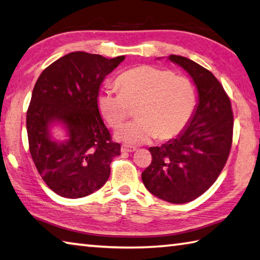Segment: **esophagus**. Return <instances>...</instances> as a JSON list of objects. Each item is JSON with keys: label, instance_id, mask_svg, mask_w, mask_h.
I'll return each instance as SVG.
<instances>
[{"label": "esophagus", "instance_id": "1", "mask_svg": "<svg viewBox=\"0 0 260 260\" xmlns=\"http://www.w3.org/2000/svg\"><path fill=\"white\" fill-rule=\"evenodd\" d=\"M121 152H134L136 151L135 146H131V145H121Z\"/></svg>", "mask_w": 260, "mask_h": 260}]
</instances>
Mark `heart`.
I'll use <instances>...</instances> for the list:
<instances>
[{"label":"heart","mask_w":260,"mask_h":260,"mask_svg":"<svg viewBox=\"0 0 260 260\" xmlns=\"http://www.w3.org/2000/svg\"><path fill=\"white\" fill-rule=\"evenodd\" d=\"M119 91L102 88L96 107L108 125L119 126L136 107L138 119L117 129V140L144 144L157 136L171 140L185 128L198 105V87L191 78L176 76L171 69L143 64L121 73L116 79Z\"/></svg>","instance_id":"1"}]
</instances>
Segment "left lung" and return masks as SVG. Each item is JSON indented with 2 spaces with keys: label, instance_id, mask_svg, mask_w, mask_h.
<instances>
[{
  "label": "left lung",
  "instance_id": "left-lung-1",
  "mask_svg": "<svg viewBox=\"0 0 260 260\" xmlns=\"http://www.w3.org/2000/svg\"><path fill=\"white\" fill-rule=\"evenodd\" d=\"M168 59L190 75L199 101L176 139L149 148L152 161L142 181L161 200L185 204L208 190L223 171L232 146L233 111L229 95L208 69L185 56L172 54Z\"/></svg>",
  "mask_w": 260,
  "mask_h": 260
}]
</instances>
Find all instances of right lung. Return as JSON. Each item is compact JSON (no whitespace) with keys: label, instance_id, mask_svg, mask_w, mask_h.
<instances>
[{"label":"right lung","instance_id":"right-lung-1","mask_svg":"<svg viewBox=\"0 0 260 260\" xmlns=\"http://www.w3.org/2000/svg\"><path fill=\"white\" fill-rule=\"evenodd\" d=\"M124 55L107 59L77 51L43 70L27 110L30 155L46 185L68 199L86 197L105 185L120 144L112 141L96 107L100 85ZM54 122L68 128L69 140L49 136Z\"/></svg>","mask_w":260,"mask_h":260}]
</instances>
